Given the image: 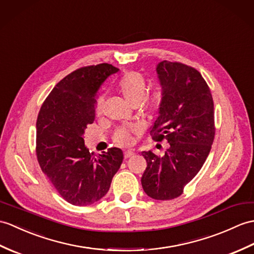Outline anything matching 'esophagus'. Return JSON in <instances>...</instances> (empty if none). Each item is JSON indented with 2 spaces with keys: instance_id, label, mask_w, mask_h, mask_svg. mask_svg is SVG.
Returning a JSON list of instances; mask_svg holds the SVG:
<instances>
[{
  "instance_id": "34e87169",
  "label": "esophagus",
  "mask_w": 254,
  "mask_h": 254,
  "mask_svg": "<svg viewBox=\"0 0 254 254\" xmlns=\"http://www.w3.org/2000/svg\"><path fill=\"white\" fill-rule=\"evenodd\" d=\"M134 155V151H132V150H126L125 151V158L127 159V158H129V157H132Z\"/></svg>"
}]
</instances>
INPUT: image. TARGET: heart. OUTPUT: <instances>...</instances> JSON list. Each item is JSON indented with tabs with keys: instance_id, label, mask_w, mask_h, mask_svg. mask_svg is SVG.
<instances>
[{
	"instance_id": "heart-1",
	"label": "heart",
	"mask_w": 254,
	"mask_h": 254,
	"mask_svg": "<svg viewBox=\"0 0 254 254\" xmlns=\"http://www.w3.org/2000/svg\"><path fill=\"white\" fill-rule=\"evenodd\" d=\"M118 91L132 106H138L146 108L149 111H156L160 109L164 99L166 91L162 87L155 88L148 95H146L147 80L145 76L137 71H128L123 74L117 83ZM104 107V96L99 95L94 102V113L100 116ZM135 127H121L116 129L114 134V140L118 145L127 146L132 141V132L136 131Z\"/></svg>"
}]
</instances>
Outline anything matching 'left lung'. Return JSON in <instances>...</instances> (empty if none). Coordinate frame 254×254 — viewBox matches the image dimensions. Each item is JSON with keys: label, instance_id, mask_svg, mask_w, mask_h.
Wrapping results in <instances>:
<instances>
[{"label": "left lung", "instance_id": "1", "mask_svg": "<svg viewBox=\"0 0 254 254\" xmlns=\"http://www.w3.org/2000/svg\"><path fill=\"white\" fill-rule=\"evenodd\" d=\"M157 73L166 99L152 127V139H167L163 156L143 151L147 168L144 191L152 199L180 197L202 168L215 135L214 104L210 87L198 70L178 62L158 64Z\"/></svg>", "mask_w": 254, "mask_h": 254}]
</instances>
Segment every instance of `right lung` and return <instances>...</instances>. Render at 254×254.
<instances>
[{
    "label": "right lung",
    "instance_id": "1",
    "mask_svg": "<svg viewBox=\"0 0 254 254\" xmlns=\"http://www.w3.org/2000/svg\"><path fill=\"white\" fill-rule=\"evenodd\" d=\"M118 68L99 64L74 70L46 97L37 120V158L43 173L67 202L90 205L108 192L123 152L109 148L91 154L83 134L95 119L94 102L99 86Z\"/></svg>",
    "mask_w": 254,
    "mask_h": 254
}]
</instances>
